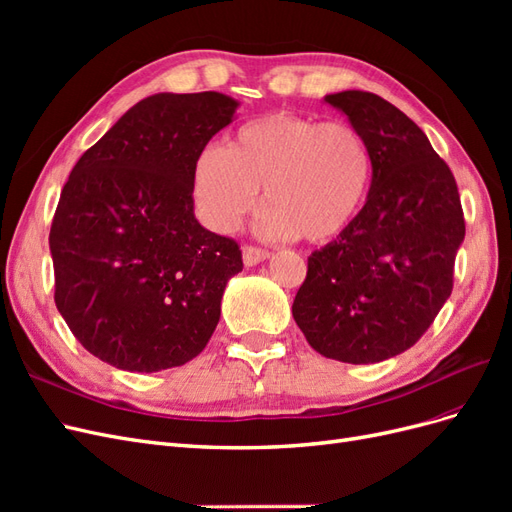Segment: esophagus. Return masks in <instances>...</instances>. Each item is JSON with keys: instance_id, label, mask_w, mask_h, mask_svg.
Wrapping results in <instances>:
<instances>
[{"instance_id": "obj_1", "label": "esophagus", "mask_w": 512, "mask_h": 512, "mask_svg": "<svg viewBox=\"0 0 512 512\" xmlns=\"http://www.w3.org/2000/svg\"><path fill=\"white\" fill-rule=\"evenodd\" d=\"M267 258H269V252L262 250V247L243 245V262L247 267H254V265H258V262L267 260Z\"/></svg>"}]
</instances>
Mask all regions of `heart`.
<instances>
[{
  "label": "heart",
  "mask_w": 512,
  "mask_h": 512,
  "mask_svg": "<svg viewBox=\"0 0 512 512\" xmlns=\"http://www.w3.org/2000/svg\"><path fill=\"white\" fill-rule=\"evenodd\" d=\"M374 179L367 138L346 121H322L297 113L256 117L209 147L194 164L192 194L203 222L235 230L258 200L260 230L267 237L297 235L327 243L359 218Z\"/></svg>",
  "instance_id": "1"
}]
</instances>
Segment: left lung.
<instances>
[{
  "label": "left lung",
  "mask_w": 512,
  "mask_h": 512,
  "mask_svg": "<svg viewBox=\"0 0 512 512\" xmlns=\"http://www.w3.org/2000/svg\"><path fill=\"white\" fill-rule=\"evenodd\" d=\"M361 130L374 158L354 224L307 258L292 316L327 359L380 363L412 348L453 292L466 237L448 164L397 106L369 91L324 98Z\"/></svg>",
  "instance_id": "left-lung-1"
}]
</instances>
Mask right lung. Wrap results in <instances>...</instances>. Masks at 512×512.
Listing matches in <instances>:
<instances>
[{
    "label": "right lung",
    "mask_w": 512,
    "mask_h": 512,
    "mask_svg": "<svg viewBox=\"0 0 512 512\" xmlns=\"http://www.w3.org/2000/svg\"><path fill=\"white\" fill-rule=\"evenodd\" d=\"M237 106L218 91L149 96L72 168L49 235L55 305L100 361L151 374L209 344L243 260L194 218L192 175Z\"/></svg>",
    "instance_id": "add662e5"
}]
</instances>
